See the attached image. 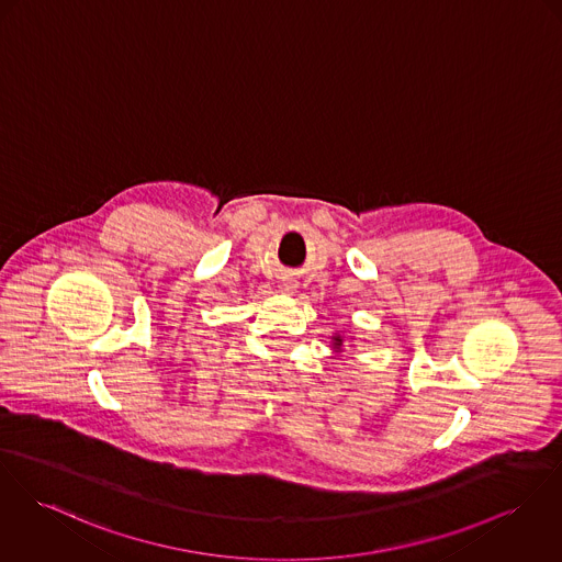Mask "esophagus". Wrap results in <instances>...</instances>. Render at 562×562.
Listing matches in <instances>:
<instances>
[{
	"instance_id": "1",
	"label": "esophagus",
	"mask_w": 562,
	"mask_h": 562,
	"mask_svg": "<svg viewBox=\"0 0 562 562\" xmlns=\"http://www.w3.org/2000/svg\"><path fill=\"white\" fill-rule=\"evenodd\" d=\"M282 289H284V291H293V289H295V282H293V280H284V282H282Z\"/></svg>"
}]
</instances>
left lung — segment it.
Here are the masks:
<instances>
[{
	"label": "left lung",
	"mask_w": 562,
	"mask_h": 562,
	"mask_svg": "<svg viewBox=\"0 0 562 562\" xmlns=\"http://www.w3.org/2000/svg\"><path fill=\"white\" fill-rule=\"evenodd\" d=\"M345 340L346 338L342 334H334V336H331V350H334V355H342ZM348 342H355V336H348Z\"/></svg>",
	"instance_id": "8db88e82"
}]
</instances>
